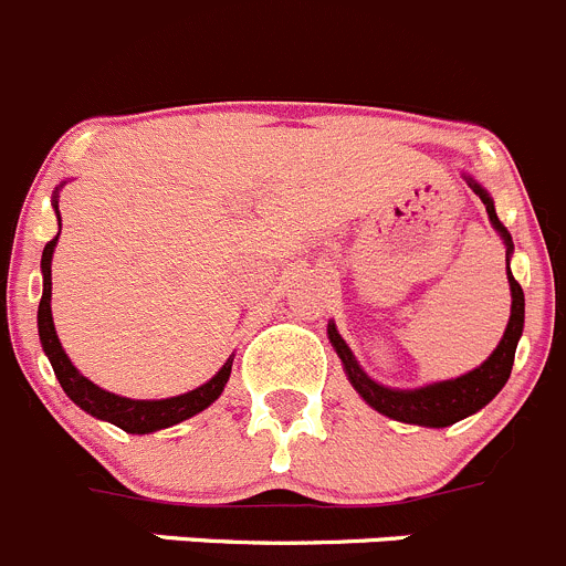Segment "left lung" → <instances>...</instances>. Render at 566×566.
<instances>
[{
	"label": "left lung",
	"mask_w": 566,
	"mask_h": 566,
	"mask_svg": "<svg viewBox=\"0 0 566 566\" xmlns=\"http://www.w3.org/2000/svg\"><path fill=\"white\" fill-rule=\"evenodd\" d=\"M463 178H467L469 187L474 189V195H480V200L485 203L491 229L497 231L500 240H503L505 245V262H511V256H514V240H511L509 229L500 223L497 209H494V200H491L489 189L480 187L472 176H463ZM505 273H509V287H511L509 326H505L497 348H494V352H491L478 368H472V371L461 374V377L455 379H441V382L421 385V388H388V385L377 382V379H371L366 371H363L355 352L348 348V343L343 340L337 326L329 321L326 335H329L332 348H335L337 357H340L348 382H352V388L363 396V402L394 421H405V424H419V427H436V430L438 427L455 424V421L483 410L485 405H489L491 399L505 388V382H509L511 366H514V355H516V343H520L522 329H525V293H522L520 282L514 279L511 268H505Z\"/></svg>",
	"instance_id": "left-lung-1"
}]
</instances>
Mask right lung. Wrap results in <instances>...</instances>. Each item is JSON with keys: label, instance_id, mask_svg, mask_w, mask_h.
<instances>
[{"label": "right lung", "instance_id": "1", "mask_svg": "<svg viewBox=\"0 0 566 566\" xmlns=\"http://www.w3.org/2000/svg\"><path fill=\"white\" fill-rule=\"evenodd\" d=\"M63 187V184H61ZM57 187V189H61ZM57 189L52 192V206H55L57 223H61V211H57ZM57 237L44 245L41 253V276H44V293H41L39 304V337L41 346H44V355L50 357L52 371H55L57 382H61L63 394L72 399L81 410H86L88 416L99 421H111L119 430L134 432V436H147V432L164 430V427L181 424V421L192 419L200 410L209 408L211 402H218L220 394H223L226 382L231 377V366H234V355L223 363L214 377L209 382H203L200 388L187 390L181 396H170V399H128V396H116L111 390H103L99 385H94L92 379L83 377L72 360L63 352L61 340H57L55 321H52V253H55Z\"/></svg>", "mask_w": 566, "mask_h": 566}]
</instances>
